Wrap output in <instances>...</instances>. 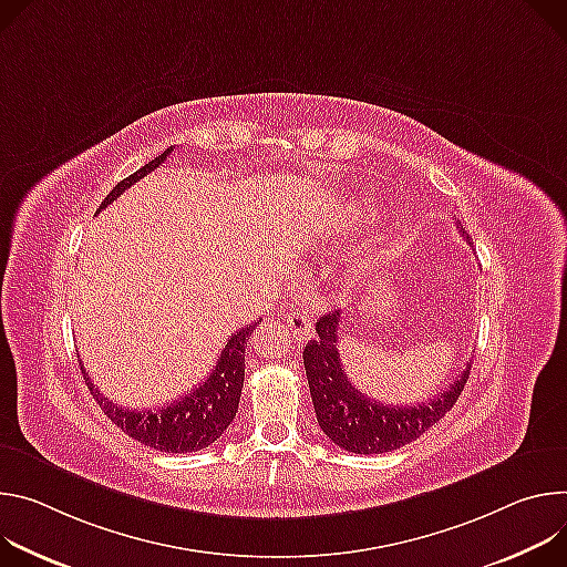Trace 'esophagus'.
<instances>
[{"mask_svg": "<svg viewBox=\"0 0 567 567\" xmlns=\"http://www.w3.org/2000/svg\"><path fill=\"white\" fill-rule=\"evenodd\" d=\"M286 327H288L290 336L299 342H303L312 336V320L306 316V312H290V316L286 318Z\"/></svg>", "mask_w": 567, "mask_h": 567, "instance_id": "34e87169", "label": "esophagus"}]
</instances>
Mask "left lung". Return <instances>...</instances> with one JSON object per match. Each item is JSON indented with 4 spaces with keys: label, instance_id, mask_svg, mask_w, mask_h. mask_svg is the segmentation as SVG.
<instances>
[{
    "label": "left lung",
    "instance_id": "8db88e82",
    "mask_svg": "<svg viewBox=\"0 0 567 567\" xmlns=\"http://www.w3.org/2000/svg\"><path fill=\"white\" fill-rule=\"evenodd\" d=\"M462 231V229H460ZM468 245L471 236L462 231ZM340 310H329L316 324L318 338L303 349V367L318 423L331 442L355 455L392 453L414 439L457 403L471 373V362L455 383L419 405H385L358 392L340 362Z\"/></svg>",
    "mask_w": 567,
    "mask_h": 567
}]
</instances>
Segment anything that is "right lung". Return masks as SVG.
<instances>
[{
	"instance_id": "right-lung-1",
	"label": "right lung",
	"mask_w": 567,
	"mask_h": 567,
	"mask_svg": "<svg viewBox=\"0 0 567 567\" xmlns=\"http://www.w3.org/2000/svg\"><path fill=\"white\" fill-rule=\"evenodd\" d=\"M171 151L173 146L146 166H142L140 171H135L133 175L121 179L101 203L99 212L114 203L125 188H131L137 179H142L162 162H166ZM259 322L243 327L227 340L216 367L212 369L205 383H200L194 392H186L182 399L155 410H125L114 405L99 392V388H94L92 379L81 364L83 379L92 396L96 399L99 408L105 412V416L128 436L162 453H196L212 446L216 439H220V434L227 430V425L234 421L238 412L240 390L245 381V347Z\"/></svg>"
}]
</instances>
